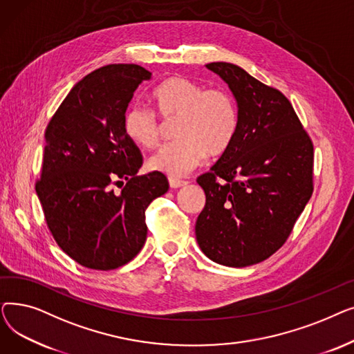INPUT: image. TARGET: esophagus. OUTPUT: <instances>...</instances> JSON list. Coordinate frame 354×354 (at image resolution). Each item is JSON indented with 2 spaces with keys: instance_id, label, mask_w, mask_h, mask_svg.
<instances>
[{
  "instance_id": "34e87169",
  "label": "esophagus",
  "mask_w": 354,
  "mask_h": 354,
  "mask_svg": "<svg viewBox=\"0 0 354 354\" xmlns=\"http://www.w3.org/2000/svg\"><path fill=\"white\" fill-rule=\"evenodd\" d=\"M187 183H188L187 180H182V179H178V178H174V176L169 178V187L174 188V189L185 187V185H187Z\"/></svg>"
}]
</instances>
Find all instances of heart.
Instances as JSON below:
<instances>
[{
    "label": "heart",
    "instance_id": "obj_1",
    "mask_svg": "<svg viewBox=\"0 0 354 354\" xmlns=\"http://www.w3.org/2000/svg\"><path fill=\"white\" fill-rule=\"evenodd\" d=\"M152 100L165 122H178L175 135L179 138L151 156L149 167L152 171L172 176L187 175L207 153L224 155L236 136L238 107L225 88H205L187 77L174 76L152 91ZM123 130L136 145L153 147L163 136L165 123L155 111L132 104L124 111Z\"/></svg>",
    "mask_w": 354,
    "mask_h": 354
}]
</instances>
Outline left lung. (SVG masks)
<instances>
[{"instance_id":"obj_1","label":"left lung","mask_w":354,"mask_h":354,"mask_svg":"<svg viewBox=\"0 0 354 354\" xmlns=\"http://www.w3.org/2000/svg\"><path fill=\"white\" fill-rule=\"evenodd\" d=\"M238 103L228 151L196 182L205 207L199 248L227 267L261 263L280 250L311 198L314 146L290 100L235 64L209 63Z\"/></svg>"}]
</instances>
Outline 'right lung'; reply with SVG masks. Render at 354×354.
<instances>
[{
	"label": "right lung",
	"instance_id": "1",
	"mask_svg": "<svg viewBox=\"0 0 354 354\" xmlns=\"http://www.w3.org/2000/svg\"><path fill=\"white\" fill-rule=\"evenodd\" d=\"M151 77L138 64L100 67L71 88L47 124L35 192L55 243L86 268L132 261L146 241L147 207L169 189L160 172L136 175L143 158L123 130L135 90ZM122 180L116 194L111 185Z\"/></svg>",
	"mask_w": 354,
	"mask_h": 354
}]
</instances>
